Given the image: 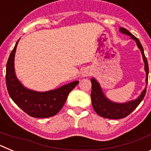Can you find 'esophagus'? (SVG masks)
<instances>
[{
    "label": "esophagus",
    "instance_id": "1",
    "mask_svg": "<svg viewBox=\"0 0 151 151\" xmlns=\"http://www.w3.org/2000/svg\"><path fill=\"white\" fill-rule=\"evenodd\" d=\"M90 71H89L88 69H82V72H81V75H82V76H88L90 75Z\"/></svg>",
    "mask_w": 151,
    "mask_h": 151
}]
</instances>
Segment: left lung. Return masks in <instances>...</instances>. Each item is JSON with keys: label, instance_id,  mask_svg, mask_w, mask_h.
Masks as SVG:
<instances>
[{"label": "left lung", "instance_id": "obj_1", "mask_svg": "<svg viewBox=\"0 0 151 151\" xmlns=\"http://www.w3.org/2000/svg\"><path fill=\"white\" fill-rule=\"evenodd\" d=\"M119 31L121 32L125 35L131 36L132 39H134L135 41L136 44L138 45V48L141 50V54L143 57L144 62H145V69L146 72V82L147 85V80H148V73H149V68H148V63L146 57L145 55L143 47L141 45L139 40L136 38L135 36L133 35L130 32L127 30L125 28H120ZM91 104L94 110H95L96 113L106 119H122L129 116L133 110L135 109L140 103L142 101V100L145 97V94H146V88L141 92L139 97L136 100L129 101L126 103H115L110 101L107 97L104 95L103 92L102 88L101 85L97 80L92 78L91 80Z\"/></svg>", "mask_w": 151, "mask_h": 151}]
</instances>
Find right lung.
Wrapping results in <instances>:
<instances>
[{
  "mask_svg": "<svg viewBox=\"0 0 151 151\" xmlns=\"http://www.w3.org/2000/svg\"><path fill=\"white\" fill-rule=\"evenodd\" d=\"M19 41V39L16 43L6 63V84L10 97L30 116L48 118L55 116L62 109L69 92L78 85V81L45 92L35 91L24 87L17 79L14 69V57Z\"/></svg>",
  "mask_w": 151,
  "mask_h": 151,
  "instance_id": "1",
  "label": "right lung"
}]
</instances>
